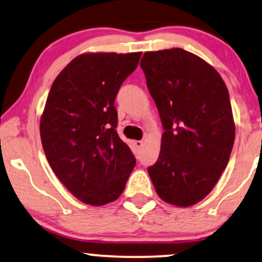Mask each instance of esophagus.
I'll return each instance as SVG.
<instances>
[{
  "label": "esophagus",
  "mask_w": 262,
  "mask_h": 262,
  "mask_svg": "<svg viewBox=\"0 0 262 262\" xmlns=\"http://www.w3.org/2000/svg\"><path fill=\"white\" fill-rule=\"evenodd\" d=\"M134 145H135V147L138 148V150H140V148L144 146V141H141V140H137V141H134Z\"/></svg>",
  "instance_id": "esophagus-1"
}]
</instances>
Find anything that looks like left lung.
I'll return each mask as SVG.
<instances>
[{
	"instance_id": "left-lung-1",
	"label": "left lung",
	"mask_w": 262,
	"mask_h": 262,
	"mask_svg": "<svg viewBox=\"0 0 262 262\" xmlns=\"http://www.w3.org/2000/svg\"><path fill=\"white\" fill-rule=\"evenodd\" d=\"M140 66L164 129L147 171L162 200L191 207L213 190L230 160L234 122L227 87L213 66L181 48L146 52Z\"/></svg>"
}]
</instances>
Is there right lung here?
<instances>
[{
    "label": "right lung",
    "mask_w": 262,
    "mask_h": 262,
    "mask_svg": "<svg viewBox=\"0 0 262 262\" xmlns=\"http://www.w3.org/2000/svg\"><path fill=\"white\" fill-rule=\"evenodd\" d=\"M141 53H84L53 82L39 134L51 168L76 198L89 205L117 200L135 167L118 137L115 99Z\"/></svg>",
    "instance_id": "add662e5"
}]
</instances>
